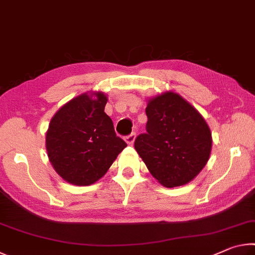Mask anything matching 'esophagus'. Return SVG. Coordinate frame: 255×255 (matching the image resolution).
Listing matches in <instances>:
<instances>
[{
	"mask_svg": "<svg viewBox=\"0 0 255 255\" xmlns=\"http://www.w3.org/2000/svg\"><path fill=\"white\" fill-rule=\"evenodd\" d=\"M135 138H136V133L131 132L130 135H128L126 138H125V140H126V143L128 145H132L133 141H135Z\"/></svg>",
	"mask_w": 255,
	"mask_h": 255,
	"instance_id": "1",
	"label": "esophagus"
}]
</instances>
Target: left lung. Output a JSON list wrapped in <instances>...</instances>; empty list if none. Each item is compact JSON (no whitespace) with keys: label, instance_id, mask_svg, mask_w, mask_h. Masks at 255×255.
Wrapping results in <instances>:
<instances>
[{"label":"left lung","instance_id":"left-lung-1","mask_svg":"<svg viewBox=\"0 0 255 255\" xmlns=\"http://www.w3.org/2000/svg\"><path fill=\"white\" fill-rule=\"evenodd\" d=\"M145 133L135 149L155 179L166 188L184 185L200 173L211 152V132L202 116L178 93L149 99Z\"/></svg>","mask_w":255,"mask_h":255}]
</instances>
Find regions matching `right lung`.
Wrapping results in <instances>:
<instances>
[{
    "mask_svg": "<svg viewBox=\"0 0 255 255\" xmlns=\"http://www.w3.org/2000/svg\"><path fill=\"white\" fill-rule=\"evenodd\" d=\"M105 93H83L56 112L46 132V149L55 171L68 183L90 185L109 170L127 144L105 112Z\"/></svg>",
    "mask_w": 255,
    "mask_h": 255,
    "instance_id": "right-lung-1",
    "label": "right lung"
}]
</instances>
